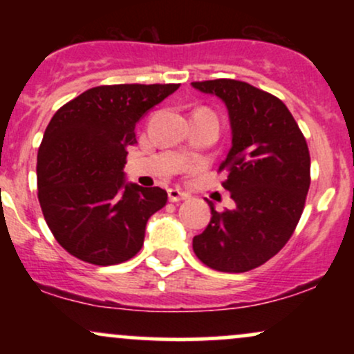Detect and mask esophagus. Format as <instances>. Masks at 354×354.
<instances>
[{
    "mask_svg": "<svg viewBox=\"0 0 354 354\" xmlns=\"http://www.w3.org/2000/svg\"><path fill=\"white\" fill-rule=\"evenodd\" d=\"M189 194L185 193V191H180V189H168V200L171 203H180L183 200H188Z\"/></svg>",
    "mask_w": 354,
    "mask_h": 354,
    "instance_id": "34e87169",
    "label": "esophagus"
}]
</instances>
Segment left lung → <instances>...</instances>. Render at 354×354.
Instances as JSON below:
<instances>
[{"instance_id":"8db88e82","label":"left lung","mask_w":354,"mask_h":354,"mask_svg":"<svg viewBox=\"0 0 354 354\" xmlns=\"http://www.w3.org/2000/svg\"><path fill=\"white\" fill-rule=\"evenodd\" d=\"M216 96L228 109L231 148L219 169L234 208L218 213L209 203L206 230L193 250L206 266L243 273L273 258L301 218L310 189V151L281 100L234 80L191 83Z\"/></svg>"}]
</instances>
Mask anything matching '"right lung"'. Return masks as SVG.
<instances>
[{
  "instance_id": "add662e5",
  "label": "right lung",
  "mask_w": 354,
  "mask_h": 354,
  "mask_svg": "<svg viewBox=\"0 0 354 354\" xmlns=\"http://www.w3.org/2000/svg\"><path fill=\"white\" fill-rule=\"evenodd\" d=\"M180 84H113L81 93L55 113L38 151V198L53 236L98 266L141 250L146 223L168 194L126 180L135 126Z\"/></svg>"
}]
</instances>
